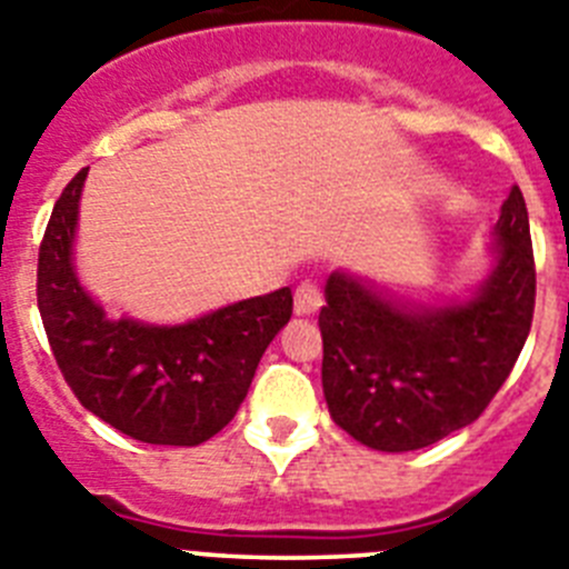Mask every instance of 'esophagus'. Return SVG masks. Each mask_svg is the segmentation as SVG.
Returning <instances> with one entry per match:
<instances>
[{"label": "esophagus", "mask_w": 569, "mask_h": 569, "mask_svg": "<svg viewBox=\"0 0 569 569\" xmlns=\"http://www.w3.org/2000/svg\"><path fill=\"white\" fill-rule=\"evenodd\" d=\"M293 308L299 316H310L321 308V288L313 279L299 281V288H296L293 296Z\"/></svg>", "instance_id": "1"}]
</instances>
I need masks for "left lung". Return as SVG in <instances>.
Here are the masks:
<instances>
[{
	"label": "left lung",
	"instance_id": "1",
	"mask_svg": "<svg viewBox=\"0 0 569 569\" xmlns=\"http://www.w3.org/2000/svg\"><path fill=\"white\" fill-rule=\"evenodd\" d=\"M499 264L465 305L396 308L345 273L319 313L321 385L336 425L361 445L407 453L472 425L519 359L536 310V259L519 184L496 222Z\"/></svg>",
	"mask_w": 569,
	"mask_h": 569
}]
</instances>
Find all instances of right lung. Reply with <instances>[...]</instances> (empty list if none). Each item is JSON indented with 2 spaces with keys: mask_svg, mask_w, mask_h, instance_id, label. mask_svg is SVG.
Returning a JSON list of instances; mask_svg holds the SVG:
<instances>
[{
  "mask_svg": "<svg viewBox=\"0 0 569 569\" xmlns=\"http://www.w3.org/2000/svg\"><path fill=\"white\" fill-rule=\"evenodd\" d=\"M79 170L39 244L37 301L50 350L84 410L148 445L193 447L216 436L248 396L261 353L293 313L290 288L236 301L179 328L110 321L79 288L70 261Z\"/></svg>",
  "mask_w": 569,
  "mask_h": 569,
  "instance_id": "obj_1",
  "label": "right lung"
}]
</instances>
